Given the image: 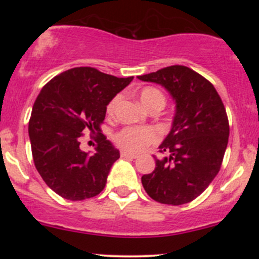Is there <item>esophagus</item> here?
Returning <instances> with one entry per match:
<instances>
[{
  "mask_svg": "<svg viewBox=\"0 0 259 259\" xmlns=\"http://www.w3.org/2000/svg\"><path fill=\"white\" fill-rule=\"evenodd\" d=\"M120 156L123 157V158H136V157H138V156H136V154L126 152V151H121Z\"/></svg>",
  "mask_w": 259,
  "mask_h": 259,
  "instance_id": "34e87169",
  "label": "esophagus"
}]
</instances>
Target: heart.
<instances>
[{"mask_svg": "<svg viewBox=\"0 0 259 259\" xmlns=\"http://www.w3.org/2000/svg\"><path fill=\"white\" fill-rule=\"evenodd\" d=\"M139 97L142 105L146 107L147 109L152 108V107H158V108L162 109L167 103L165 95L159 89L153 88V86L142 88L139 91ZM118 102H119V96L117 95L107 105V114L112 115L114 113ZM158 138V133L153 127L126 126L121 129L119 133L115 134L114 140L118 146L123 148V150L130 151V152H139L142 148L156 142Z\"/></svg>", "mask_w": 259, "mask_h": 259, "instance_id": "b5f03b06", "label": "heart"}]
</instances>
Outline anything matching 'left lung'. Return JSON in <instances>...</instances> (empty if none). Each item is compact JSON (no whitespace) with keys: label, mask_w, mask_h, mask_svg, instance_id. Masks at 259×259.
<instances>
[{"label":"left lung","mask_w":259,"mask_h":259,"mask_svg":"<svg viewBox=\"0 0 259 259\" xmlns=\"http://www.w3.org/2000/svg\"><path fill=\"white\" fill-rule=\"evenodd\" d=\"M170 92L177 103L173 126L159 146L152 173L142 175L147 195L180 206L198 197L219 173L229 140L224 103L210 81L185 65H171L138 76Z\"/></svg>","instance_id":"left-lung-1"}]
</instances>
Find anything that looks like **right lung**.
I'll return each mask as SVG.
<instances>
[{"label":"right lung","mask_w":259,"mask_h":259,"mask_svg":"<svg viewBox=\"0 0 259 259\" xmlns=\"http://www.w3.org/2000/svg\"><path fill=\"white\" fill-rule=\"evenodd\" d=\"M133 79L76 67L55 76L40 91L29 120L32 159L47 186L61 197L82 201L105 189L120 154L100 133L101 125L109 101ZM84 131L99 134L96 154L79 150Z\"/></svg>","instance_id":"1"}]
</instances>
